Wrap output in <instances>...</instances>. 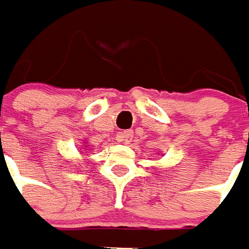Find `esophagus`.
<instances>
[{
    "instance_id": "1",
    "label": "esophagus",
    "mask_w": 249,
    "mask_h": 249,
    "mask_svg": "<svg viewBox=\"0 0 249 249\" xmlns=\"http://www.w3.org/2000/svg\"><path fill=\"white\" fill-rule=\"evenodd\" d=\"M131 139H133V133L131 131H123V133L119 134V141L123 142V143L131 142Z\"/></svg>"
}]
</instances>
